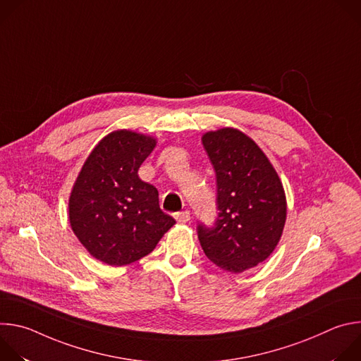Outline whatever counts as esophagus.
I'll return each instance as SVG.
<instances>
[{"label":"esophagus","mask_w":361,"mask_h":361,"mask_svg":"<svg viewBox=\"0 0 361 361\" xmlns=\"http://www.w3.org/2000/svg\"><path fill=\"white\" fill-rule=\"evenodd\" d=\"M176 220L180 223V224H185L190 221V212H181V213H176L174 214Z\"/></svg>","instance_id":"obj_1"}]
</instances>
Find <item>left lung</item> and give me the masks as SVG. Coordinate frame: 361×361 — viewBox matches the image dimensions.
Segmentation results:
<instances>
[{"instance_id":"obj_1","label":"left lung","mask_w":361,"mask_h":361,"mask_svg":"<svg viewBox=\"0 0 361 361\" xmlns=\"http://www.w3.org/2000/svg\"><path fill=\"white\" fill-rule=\"evenodd\" d=\"M217 178L214 227L198 224L200 244L216 266L243 273L263 263L279 244L287 216L283 184L262 148L235 128L202 135Z\"/></svg>"}]
</instances>
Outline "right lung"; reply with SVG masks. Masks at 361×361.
Returning a JSON list of instances; mask_svg holds the SVG:
<instances>
[{"label":"right lung","mask_w":361,"mask_h":361,"mask_svg":"<svg viewBox=\"0 0 361 361\" xmlns=\"http://www.w3.org/2000/svg\"><path fill=\"white\" fill-rule=\"evenodd\" d=\"M157 140L130 130L102 138L85 160L68 200L70 224L87 251L109 266H127L156 248L176 224L157 188L138 169Z\"/></svg>","instance_id":"add662e5"}]
</instances>
